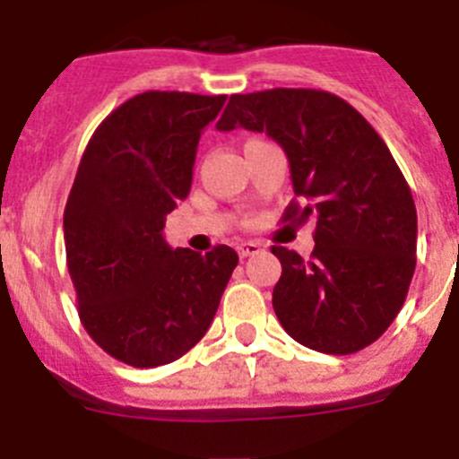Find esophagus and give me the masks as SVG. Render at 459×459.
Returning <instances> with one entry per match:
<instances>
[{"instance_id":"obj_1","label":"esophagus","mask_w":459,"mask_h":459,"mask_svg":"<svg viewBox=\"0 0 459 459\" xmlns=\"http://www.w3.org/2000/svg\"><path fill=\"white\" fill-rule=\"evenodd\" d=\"M262 247L257 242H239L238 244V255L242 257H248V255H255V253H260Z\"/></svg>"}]
</instances>
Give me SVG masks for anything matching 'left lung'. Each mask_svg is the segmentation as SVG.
Listing matches in <instances>:
<instances>
[{"label": "left lung", "instance_id": "left-lung-1", "mask_svg": "<svg viewBox=\"0 0 459 459\" xmlns=\"http://www.w3.org/2000/svg\"><path fill=\"white\" fill-rule=\"evenodd\" d=\"M264 132L282 145L293 199L282 221L316 217L314 251L273 247V309L305 348L354 354L397 318L417 264L412 193L375 127L323 89L233 93L217 130Z\"/></svg>", "mask_w": 459, "mask_h": 459}]
</instances>
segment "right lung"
Returning <instances> with one entry per match:
<instances>
[{
  "label": "right lung",
  "mask_w": 459,
  "mask_h": 459,
  "mask_svg": "<svg viewBox=\"0 0 459 459\" xmlns=\"http://www.w3.org/2000/svg\"><path fill=\"white\" fill-rule=\"evenodd\" d=\"M226 96L145 91L96 127L65 208L66 269L82 327L132 368L177 361L202 341L238 266L217 244L206 255L170 248L166 215L188 197L202 130Z\"/></svg>",
  "instance_id": "right-lung-1"
}]
</instances>
